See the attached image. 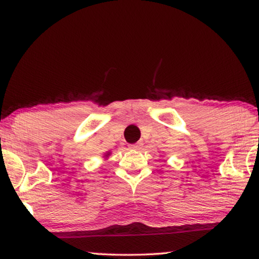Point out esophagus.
<instances>
[{"instance_id": "esophagus-1", "label": "esophagus", "mask_w": 259, "mask_h": 259, "mask_svg": "<svg viewBox=\"0 0 259 259\" xmlns=\"http://www.w3.org/2000/svg\"><path fill=\"white\" fill-rule=\"evenodd\" d=\"M141 143H137V144H133V145H131L130 146V148H132V150H139V148L141 147Z\"/></svg>"}]
</instances>
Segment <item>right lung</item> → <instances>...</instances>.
Here are the masks:
<instances>
[{"instance_id": "obj_1", "label": "right lung", "mask_w": 259, "mask_h": 259, "mask_svg": "<svg viewBox=\"0 0 259 259\" xmlns=\"http://www.w3.org/2000/svg\"><path fill=\"white\" fill-rule=\"evenodd\" d=\"M109 154H111V152H107V153H106L105 155H106V157H108V155H109Z\"/></svg>"}]
</instances>
